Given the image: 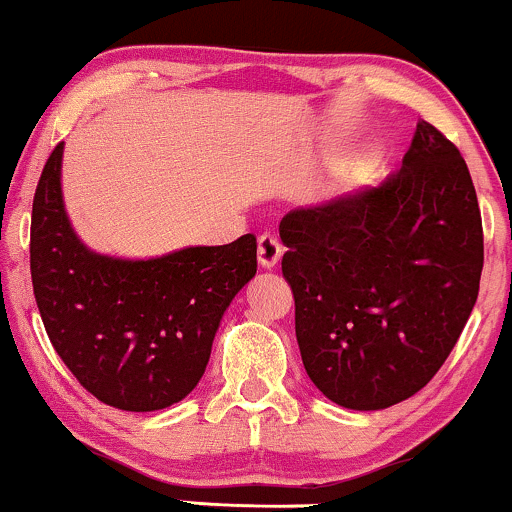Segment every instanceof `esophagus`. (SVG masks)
<instances>
[{
	"mask_svg": "<svg viewBox=\"0 0 512 512\" xmlns=\"http://www.w3.org/2000/svg\"><path fill=\"white\" fill-rule=\"evenodd\" d=\"M281 252H284V248H281L279 238L272 236V233H262L257 238V260H260V267L274 269L281 260Z\"/></svg>",
	"mask_w": 512,
	"mask_h": 512,
	"instance_id": "34e87169",
	"label": "esophagus"
}]
</instances>
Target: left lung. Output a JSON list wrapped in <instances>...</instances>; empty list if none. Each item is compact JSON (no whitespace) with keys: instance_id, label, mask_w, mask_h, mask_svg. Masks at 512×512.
Here are the masks:
<instances>
[{"instance_id":"8db88e82","label":"left lung","mask_w":512,"mask_h":512,"mask_svg":"<svg viewBox=\"0 0 512 512\" xmlns=\"http://www.w3.org/2000/svg\"><path fill=\"white\" fill-rule=\"evenodd\" d=\"M305 373L339 407L402 402L438 373L479 296L484 231L460 149L421 120L380 187L279 223Z\"/></svg>"}]
</instances>
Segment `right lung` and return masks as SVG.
Returning <instances> with one entry per match:
<instances>
[{"mask_svg":"<svg viewBox=\"0 0 512 512\" xmlns=\"http://www.w3.org/2000/svg\"><path fill=\"white\" fill-rule=\"evenodd\" d=\"M57 144L33 197L31 279L45 332L84 390L115 409L156 411L195 390L236 293L257 272V238L117 260L76 238Z\"/></svg>","mask_w":512,"mask_h":512,"instance_id":"1","label":"right lung"}]
</instances>
